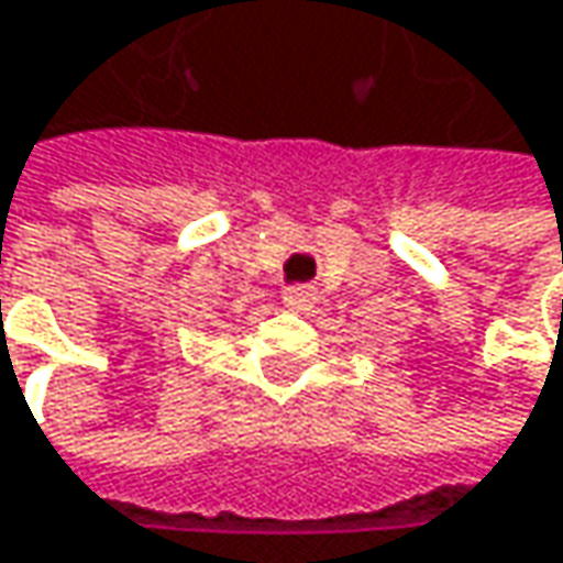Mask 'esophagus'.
Wrapping results in <instances>:
<instances>
[{"mask_svg": "<svg viewBox=\"0 0 563 563\" xmlns=\"http://www.w3.org/2000/svg\"><path fill=\"white\" fill-rule=\"evenodd\" d=\"M314 299H318L314 286H286L283 289V306L292 309V312H309L314 306Z\"/></svg>", "mask_w": 563, "mask_h": 563, "instance_id": "obj_1", "label": "esophagus"}]
</instances>
